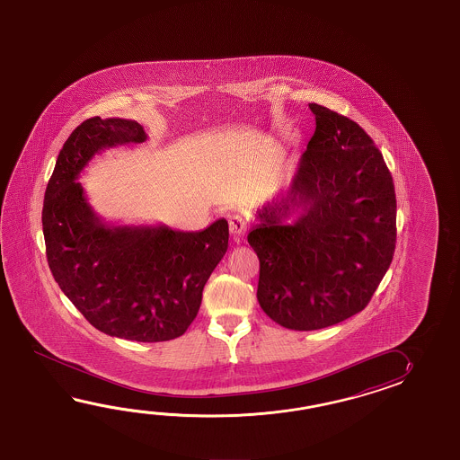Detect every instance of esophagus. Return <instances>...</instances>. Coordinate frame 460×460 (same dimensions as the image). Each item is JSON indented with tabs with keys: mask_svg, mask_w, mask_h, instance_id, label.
<instances>
[{
	"mask_svg": "<svg viewBox=\"0 0 460 460\" xmlns=\"http://www.w3.org/2000/svg\"><path fill=\"white\" fill-rule=\"evenodd\" d=\"M228 226H230V234L234 236H242L246 234V220L242 216H232L228 220Z\"/></svg>",
	"mask_w": 460,
	"mask_h": 460,
	"instance_id": "esophagus-1",
	"label": "esophagus"
}]
</instances>
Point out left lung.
Listing matches in <instances>:
<instances>
[{
    "mask_svg": "<svg viewBox=\"0 0 460 460\" xmlns=\"http://www.w3.org/2000/svg\"><path fill=\"white\" fill-rule=\"evenodd\" d=\"M309 108L315 131L293 182L256 212L248 234L260 258L258 303L291 331H317L363 311L396 243L394 184L380 149L350 118Z\"/></svg>",
    "mask_w": 460,
    "mask_h": 460,
    "instance_id": "obj_1",
    "label": "left lung"
}]
</instances>
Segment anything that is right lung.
<instances>
[{"instance_id":"right-lung-1","label":"right lung","mask_w":460,"mask_h":460,"mask_svg":"<svg viewBox=\"0 0 460 460\" xmlns=\"http://www.w3.org/2000/svg\"><path fill=\"white\" fill-rule=\"evenodd\" d=\"M135 119L88 118L64 143L44 196L42 232L62 293L100 332L166 342L196 319L202 291L228 248V222L200 232L166 226H110L77 179L108 147L143 143Z\"/></svg>"}]
</instances>
